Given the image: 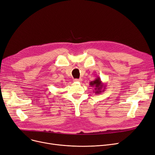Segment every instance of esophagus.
<instances>
[{
    "label": "esophagus",
    "mask_w": 155,
    "mask_h": 155,
    "mask_svg": "<svg viewBox=\"0 0 155 155\" xmlns=\"http://www.w3.org/2000/svg\"><path fill=\"white\" fill-rule=\"evenodd\" d=\"M74 81H76V82H81L82 79H75L74 80Z\"/></svg>",
    "instance_id": "esophagus-1"
}]
</instances>
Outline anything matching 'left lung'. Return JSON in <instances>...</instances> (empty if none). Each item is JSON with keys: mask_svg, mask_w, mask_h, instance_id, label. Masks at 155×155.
Listing matches in <instances>:
<instances>
[{"mask_svg": "<svg viewBox=\"0 0 155 155\" xmlns=\"http://www.w3.org/2000/svg\"><path fill=\"white\" fill-rule=\"evenodd\" d=\"M90 85L91 87L95 88V94H101L102 91H104V90L106 89V84H104L100 78H96L94 81H91L90 83ZM103 89H102V88ZM103 90L102 91L101 90Z\"/></svg>", "mask_w": 155, "mask_h": 155, "instance_id": "obj_1", "label": "left lung"}]
</instances>
